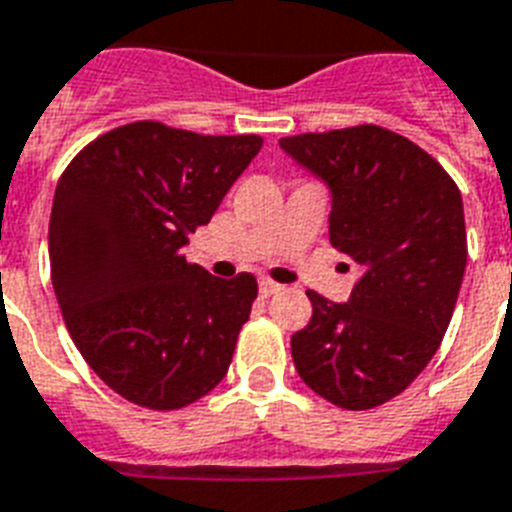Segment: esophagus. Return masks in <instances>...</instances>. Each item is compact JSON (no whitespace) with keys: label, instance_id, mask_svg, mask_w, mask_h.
<instances>
[{"label":"esophagus","instance_id":"1","mask_svg":"<svg viewBox=\"0 0 512 512\" xmlns=\"http://www.w3.org/2000/svg\"><path fill=\"white\" fill-rule=\"evenodd\" d=\"M281 289H284V286H278L276 281H270V278H263V281H260V294H263V297H273V294H278Z\"/></svg>","mask_w":512,"mask_h":512}]
</instances>
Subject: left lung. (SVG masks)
I'll return each mask as SVG.
<instances>
[{
  "instance_id": "1",
  "label": "left lung",
  "mask_w": 512,
  "mask_h": 512,
  "mask_svg": "<svg viewBox=\"0 0 512 512\" xmlns=\"http://www.w3.org/2000/svg\"><path fill=\"white\" fill-rule=\"evenodd\" d=\"M278 144L326 181L331 244L363 273L347 302L307 292L294 368L323 400L371 410L413 384L450 326L468 257L463 197L429 152L381 126Z\"/></svg>"
}]
</instances>
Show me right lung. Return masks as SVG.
<instances>
[{
    "instance_id": "right-lung-1",
    "label": "right lung",
    "mask_w": 512,
    "mask_h": 512,
    "mask_svg": "<svg viewBox=\"0 0 512 512\" xmlns=\"http://www.w3.org/2000/svg\"><path fill=\"white\" fill-rule=\"evenodd\" d=\"M260 147L139 120L91 141L57 181L54 294L83 360L123 400L178 410L226 376L257 281L210 276L184 247Z\"/></svg>"
}]
</instances>
